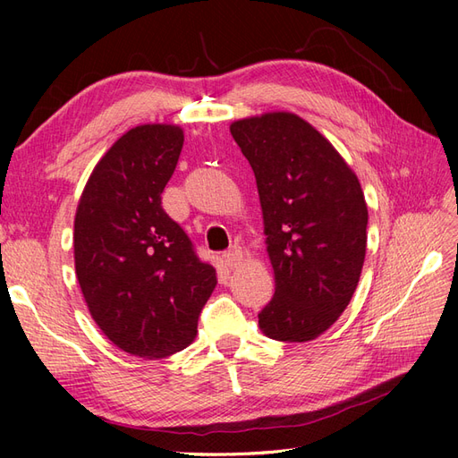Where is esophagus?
Segmentation results:
<instances>
[{
    "label": "esophagus",
    "instance_id": "obj_1",
    "mask_svg": "<svg viewBox=\"0 0 458 458\" xmlns=\"http://www.w3.org/2000/svg\"><path fill=\"white\" fill-rule=\"evenodd\" d=\"M242 261V250L239 246H231L229 250L224 254V263L229 269H234L237 266H241Z\"/></svg>",
    "mask_w": 458,
    "mask_h": 458
}]
</instances>
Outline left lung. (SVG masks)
<instances>
[{
  "instance_id": "obj_1",
  "label": "left lung",
  "mask_w": 458,
  "mask_h": 458,
  "mask_svg": "<svg viewBox=\"0 0 458 458\" xmlns=\"http://www.w3.org/2000/svg\"><path fill=\"white\" fill-rule=\"evenodd\" d=\"M259 192L275 294L263 335L308 342L348 308L361 276L369 212L357 175L311 123L269 113L231 123Z\"/></svg>"
}]
</instances>
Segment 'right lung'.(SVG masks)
I'll return each instance as SVG.
<instances>
[{"label": "right lung", "instance_id": "right-lung-1", "mask_svg": "<svg viewBox=\"0 0 458 458\" xmlns=\"http://www.w3.org/2000/svg\"><path fill=\"white\" fill-rule=\"evenodd\" d=\"M183 130L147 123L95 165L74 219L76 276L91 317L120 350L158 359L197 335L216 269L162 208Z\"/></svg>", "mask_w": 458, "mask_h": 458}]
</instances>
